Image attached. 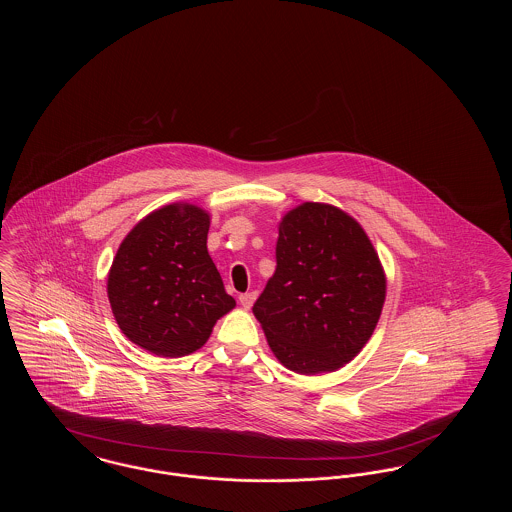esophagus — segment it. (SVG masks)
Masks as SVG:
<instances>
[{"instance_id":"34e87169","label":"esophagus","mask_w":512,"mask_h":512,"mask_svg":"<svg viewBox=\"0 0 512 512\" xmlns=\"http://www.w3.org/2000/svg\"><path fill=\"white\" fill-rule=\"evenodd\" d=\"M255 299H257V293L255 292L242 293V295H240V303H242L244 309H251V305H253Z\"/></svg>"}]
</instances>
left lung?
Wrapping results in <instances>:
<instances>
[{
  "instance_id": "8db88e82",
  "label": "left lung",
  "mask_w": 512,
  "mask_h": 512,
  "mask_svg": "<svg viewBox=\"0 0 512 512\" xmlns=\"http://www.w3.org/2000/svg\"><path fill=\"white\" fill-rule=\"evenodd\" d=\"M386 301V272L363 226L305 201L278 224L276 270L253 305L274 357L313 376L353 361Z\"/></svg>"
}]
</instances>
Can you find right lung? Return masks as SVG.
<instances>
[{
  "label": "right lung",
  "mask_w": 512,
  "mask_h": 512,
  "mask_svg": "<svg viewBox=\"0 0 512 512\" xmlns=\"http://www.w3.org/2000/svg\"><path fill=\"white\" fill-rule=\"evenodd\" d=\"M211 215L178 201L151 211L122 240L107 297L122 334L157 357H184L236 307L207 251Z\"/></svg>",
  "instance_id": "1"
}]
</instances>
